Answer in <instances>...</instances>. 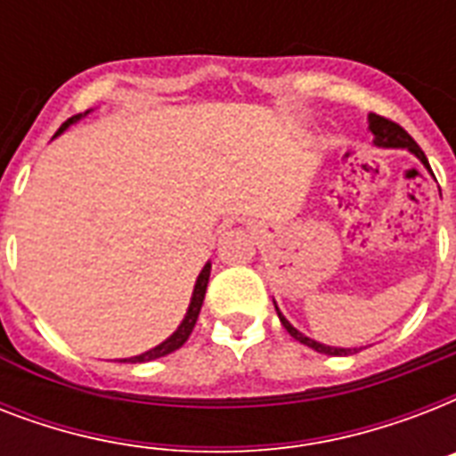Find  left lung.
Segmentation results:
<instances>
[{
    "mask_svg": "<svg viewBox=\"0 0 456 456\" xmlns=\"http://www.w3.org/2000/svg\"><path fill=\"white\" fill-rule=\"evenodd\" d=\"M369 130L374 132V144L376 146H386V149H407V151H411L414 156L421 160V163L431 170V165H428V158H426V153L421 151V146L414 142V139L407 134V132L400 127L397 123H393V120H388V118H383V116H376V113H371L369 116ZM274 307H277V303H274ZM277 314L279 319H281V324H284V329L289 333H291L293 338L300 340L303 346L312 347V350H317V353H324V354H353L357 353L354 347H331V346H324V343H317V340H312L307 338L305 333H300L296 326H291V322L279 312L277 307Z\"/></svg>",
    "mask_w": 456,
    "mask_h": 456,
    "instance_id": "left-lung-1",
    "label": "left lung"
}]
</instances>
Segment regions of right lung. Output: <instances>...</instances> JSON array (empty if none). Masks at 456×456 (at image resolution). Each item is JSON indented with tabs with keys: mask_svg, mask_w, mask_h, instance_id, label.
<instances>
[{
	"mask_svg": "<svg viewBox=\"0 0 456 456\" xmlns=\"http://www.w3.org/2000/svg\"><path fill=\"white\" fill-rule=\"evenodd\" d=\"M87 113H89V110H87ZM87 113H77V116L68 118L66 123L61 125L56 134H61V132L66 130L68 125L77 123V120H80L82 116H87ZM208 279H210V263H206V267L200 270L199 279H196V286H193V296H191V303H189V310H186V317L182 319V324L177 326V331L172 333L170 338L163 340L160 346L151 347V350H146V353L134 354V357H127V360H120V362H151V360H158V357H165V354L175 353V350H179V347L184 346L186 338L191 336L193 326H196V319H199L200 305H203V298H206Z\"/></svg>",
	"mask_w": 456,
	"mask_h": 456,
	"instance_id": "1",
	"label": "right lung"
}]
</instances>
